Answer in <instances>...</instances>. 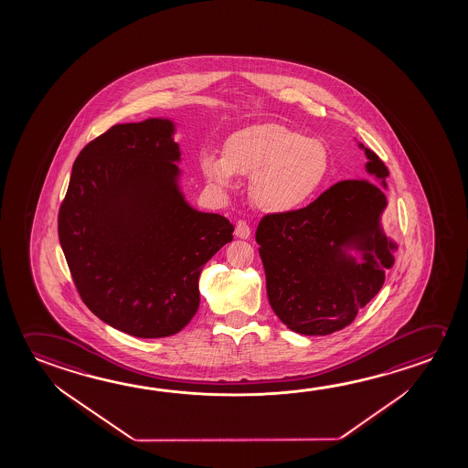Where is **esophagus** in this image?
I'll use <instances>...</instances> for the list:
<instances>
[{"instance_id": "esophagus-1", "label": "esophagus", "mask_w": 468, "mask_h": 468, "mask_svg": "<svg viewBox=\"0 0 468 468\" xmlns=\"http://www.w3.org/2000/svg\"><path fill=\"white\" fill-rule=\"evenodd\" d=\"M235 235L238 238H241V239H248V238L251 237V229H250V225L245 222V220H239L237 223V227H235Z\"/></svg>"}]
</instances>
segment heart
Instances as JSON below:
<instances>
[{
  "label": "heart",
  "mask_w": 468,
  "mask_h": 468,
  "mask_svg": "<svg viewBox=\"0 0 468 468\" xmlns=\"http://www.w3.org/2000/svg\"><path fill=\"white\" fill-rule=\"evenodd\" d=\"M200 169L222 189H230L235 175L254 177V202L281 214L314 197L328 176L330 156L316 138L282 123H256L233 132L223 144V156L202 154Z\"/></svg>",
  "instance_id": "obj_1"
}]
</instances>
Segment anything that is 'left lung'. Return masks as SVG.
I'll use <instances>...</instances> for the list:
<instances>
[{
	"mask_svg": "<svg viewBox=\"0 0 468 468\" xmlns=\"http://www.w3.org/2000/svg\"><path fill=\"white\" fill-rule=\"evenodd\" d=\"M364 150L368 173L385 186L388 168L372 150ZM385 206L378 186L346 179L307 207L261 218L256 241L269 303L289 330L307 336L343 330L382 289L397 250L380 230ZM346 244L360 249L365 262L347 257Z\"/></svg>",
	"mask_w": 468,
	"mask_h": 468,
	"instance_id": "left-lung-1",
	"label": "left lung"
}]
</instances>
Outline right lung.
<instances>
[{
  "instance_id": "right-lung-1",
  "label": "right lung",
  "mask_w": 468,
  "mask_h": 468,
  "mask_svg": "<svg viewBox=\"0 0 468 468\" xmlns=\"http://www.w3.org/2000/svg\"><path fill=\"white\" fill-rule=\"evenodd\" d=\"M166 119L114 125L73 163L58 238L92 314L137 337L183 330L199 308L204 264L233 239V223L187 206L179 146Z\"/></svg>"
}]
</instances>
